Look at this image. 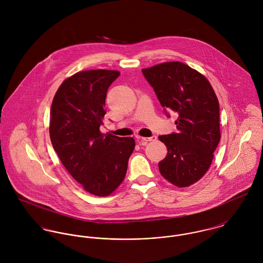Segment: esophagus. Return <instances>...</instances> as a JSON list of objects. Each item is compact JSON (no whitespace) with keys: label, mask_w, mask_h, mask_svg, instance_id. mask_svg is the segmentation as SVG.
Masks as SVG:
<instances>
[{"label":"esophagus","mask_w":263,"mask_h":263,"mask_svg":"<svg viewBox=\"0 0 263 263\" xmlns=\"http://www.w3.org/2000/svg\"><path fill=\"white\" fill-rule=\"evenodd\" d=\"M138 140L141 141V142H145V143H148V142H152V141H156L157 140V137L156 136H152L150 138H144V137H138Z\"/></svg>","instance_id":"esophagus-1"}]
</instances>
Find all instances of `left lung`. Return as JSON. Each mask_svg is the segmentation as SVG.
Masks as SVG:
<instances>
[{"label":"left lung","mask_w":263,"mask_h":263,"mask_svg":"<svg viewBox=\"0 0 263 263\" xmlns=\"http://www.w3.org/2000/svg\"><path fill=\"white\" fill-rule=\"evenodd\" d=\"M165 110L178 115L177 133L160 136L168 153L162 176L177 187L197 182L209 170L221 140L220 106L209 80L180 62L142 70Z\"/></svg>","instance_id":"left-lung-1"}]
</instances>
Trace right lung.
I'll use <instances>...</instances> for the list:
<instances>
[{"mask_svg":"<svg viewBox=\"0 0 263 263\" xmlns=\"http://www.w3.org/2000/svg\"><path fill=\"white\" fill-rule=\"evenodd\" d=\"M118 71L89 70L67 78L50 109L49 137L61 162L87 192L107 196L123 181L133 138L100 132L106 93Z\"/></svg>","mask_w":263,"mask_h":263,"instance_id":"1","label":"right lung"}]
</instances>
